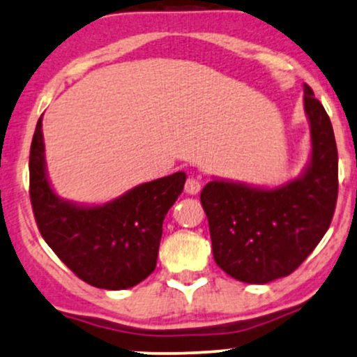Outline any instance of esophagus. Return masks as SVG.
Instances as JSON below:
<instances>
[{"instance_id": "esophagus-1", "label": "esophagus", "mask_w": 357, "mask_h": 357, "mask_svg": "<svg viewBox=\"0 0 357 357\" xmlns=\"http://www.w3.org/2000/svg\"><path fill=\"white\" fill-rule=\"evenodd\" d=\"M200 188H202V183H200L199 178H194V177L187 178L185 192L188 195H197L200 192Z\"/></svg>"}]
</instances>
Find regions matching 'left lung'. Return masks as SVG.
Listing matches in <instances>:
<instances>
[{"label":"left lung","mask_w":357,"mask_h":357,"mask_svg":"<svg viewBox=\"0 0 357 357\" xmlns=\"http://www.w3.org/2000/svg\"><path fill=\"white\" fill-rule=\"evenodd\" d=\"M311 157L303 174L278 187L213 178L200 202L213 259L230 278L267 284L303 264L328 232L337 200V146L333 125L304 83Z\"/></svg>","instance_id":"8db88e82"}]
</instances>
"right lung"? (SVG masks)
Listing matches in <instances>:
<instances>
[{
    "label": "right lung",
    "mask_w": 357,
    "mask_h": 357,
    "mask_svg": "<svg viewBox=\"0 0 357 357\" xmlns=\"http://www.w3.org/2000/svg\"><path fill=\"white\" fill-rule=\"evenodd\" d=\"M41 119L29 152V197L45 242L90 286H137L157 266L163 219L182 194L185 172L140 183L102 205L65 200L54 194L46 172Z\"/></svg>",
    "instance_id": "add662e5"
}]
</instances>
